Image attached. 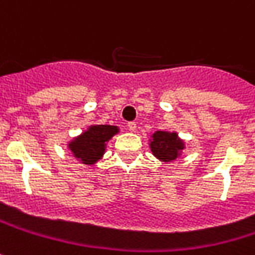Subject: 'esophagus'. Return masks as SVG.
<instances>
[{
  "label": "esophagus",
  "instance_id": "1",
  "mask_svg": "<svg viewBox=\"0 0 255 255\" xmlns=\"http://www.w3.org/2000/svg\"><path fill=\"white\" fill-rule=\"evenodd\" d=\"M127 127H128V129H129V131H135V129H136V124H135V123H134V121H131V123H128Z\"/></svg>",
  "mask_w": 255,
  "mask_h": 255
}]
</instances>
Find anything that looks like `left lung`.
Here are the masks:
<instances>
[{
  "label": "left lung",
  "instance_id": "1",
  "mask_svg": "<svg viewBox=\"0 0 255 255\" xmlns=\"http://www.w3.org/2000/svg\"><path fill=\"white\" fill-rule=\"evenodd\" d=\"M149 148L161 162H173L185 149V141L175 131H155L149 139Z\"/></svg>",
  "mask_w": 255,
  "mask_h": 255
}]
</instances>
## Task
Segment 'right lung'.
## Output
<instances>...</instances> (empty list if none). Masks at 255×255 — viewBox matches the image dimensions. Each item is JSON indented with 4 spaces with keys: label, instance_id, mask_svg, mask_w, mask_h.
<instances>
[{
    "label": "right lung",
    "instance_id": "1",
    "mask_svg": "<svg viewBox=\"0 0 255 255\" xmlns=\"http://www.w3.org/2000/svg\"><path fill=\"white\" fill-rule=\"evenodd\" d=\"M117 126L93 124L67 142V148L76 159L83 165L93 166L103 158L107 142L119 134Z\"/></svg>",
    "mask_w": 255,
    "mask_h": 255
}]
</instances>
